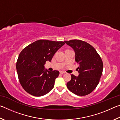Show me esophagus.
<instances>
[{"label":"esophagus","mask_w":120,"mask_h":120,"mask_svg":"<svg viewBox=\"0 0 120 120\" xmlns=\"http://www.w3.org/2000/svg\"><path fill=\"white\" fill-rule=\"evenodd\" d=\"M65 72H64V71H60V74H65Z\"/></svg>","instance_id":"1"}]
</instances>
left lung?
<instances>
[{"mask_svg":"<svg viewBox=\"0 0 120 120\" xmlns=\"http://www.w3.org/2000/svg\"><path fill=\"white\" fill-rule=\"evenodd\" d=\"M64 42L74 50L75 61L79 65L78 76L71 75V79L67 87L78 96L90 94L98 85L102 75V60L96 50L86 42L72 40Z\"/></svg>","mask_w":120,"mask_h":120,"instance_id":"left-lung-1","label":"left lung"}]
</instances>
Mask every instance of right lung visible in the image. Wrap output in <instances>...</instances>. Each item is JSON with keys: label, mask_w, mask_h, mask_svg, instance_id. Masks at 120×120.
<instances>
[{"label": "right lung", "mask_w": 120, "mask_h": 120, "mask_svg": "<svg viewBox=\"0 0 120 120\" xmlns=\"http://www.w3.org/2000/svg\"><path fill=\"white\" fill-rule=\"evenodd\" d=\"M65 43L61 41L40 40L22 51L16 63V70L22 86L34 96L48 94L54 87L59 71L45 69L46 61L51 62L56 52Z\"/></svg>", "instance_id": "add662e5"}]
</instances>
